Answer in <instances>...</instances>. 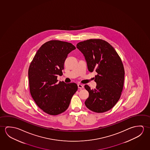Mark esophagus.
<instances>
[{"mask_svg": "<svg viewBox=\"0 0 150 150\" xmlns=\"http://www.w3.org/2000/svg\"><path fill=\"white\" fill-rule=\"evenodd\" d=\"M78 88H80V89H82V88H83V86H82V84H78Z\"/></svg>", "mask_w": 150, "mask_h": 150, "instance_id": "obj_1", "label": "esophagus"}]
</instances>
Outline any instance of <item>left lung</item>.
<instances>
[{"label": "left lung", "instance_id": "1", "mask_svg": "<svg viewBox=\"0 0 150 150\" xmlns=\"http://www.w3.org/2000/svg\"><path fill=\"white\" fill-rule=\"evenodd\" d=\"M76 48L85 57L88 71L98 73L96 88L84 86L89 93L86 106L98 113L111 110L119 100L124 87L125 70L120 57L110 44L101 39L79 42Z\"/></svg>", "mask_w": 150, "mask_h": 150}]
</instances>
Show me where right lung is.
<instances>
[{"instance_id":"1","label":"right lung","mask_w":150,"mask_h":150,"mask_svg":"<svg viewBox=\"0 0 150 150\" xmlns=\"http://www.w3.org/2000/svg\"><path fill=\"white\" fill-rule=\"evenodd\" d=\"M76 48L71 43L52 40L44 43L36 53L29 67V86L31 96L39 108L50 115L67 110L74 94L76 83L58 82L62 75L65 60Z\"/></svg>"}]
</instances>
